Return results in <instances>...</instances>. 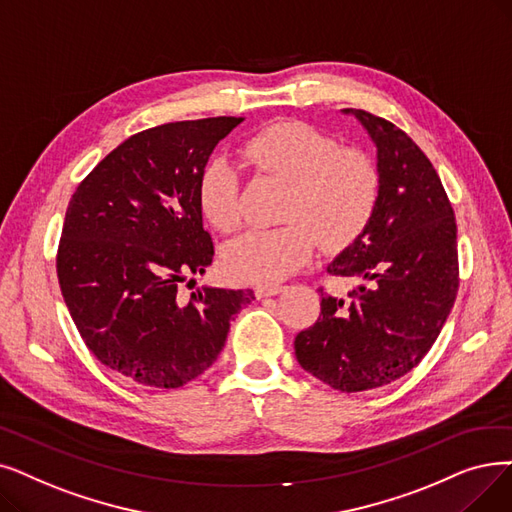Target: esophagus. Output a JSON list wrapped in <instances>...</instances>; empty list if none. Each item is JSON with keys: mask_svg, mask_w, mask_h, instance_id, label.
Masks as SVG:
<instances>
[{"mask_svg": "<svg viewBox=\"0 0 512 512\" xmlns=\"http://www.w3.org/2000/svg\"><path fill=\"white\" fill-rule=\"evenodd\" d=\"M284 291V286L280 284H257L255 286V297L257 299H263V297H272V295H278Z\"/></svg>", "mask_w": 512, "mask_h": 512, "instance_id": "esophagus-1", "label": "esophagus"}]
</instances>
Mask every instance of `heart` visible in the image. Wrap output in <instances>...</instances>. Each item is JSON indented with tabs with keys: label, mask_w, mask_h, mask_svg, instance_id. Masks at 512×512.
<instances>
[{
	"label": "heart",
	"mask_w": 512,
	"mask_h": 512,
	"mask_svg": "<svg viewBox=\"0 0 512 512\" xmlns=\"http://www.w3.org/2000/svg\"><path fill=\"white\" fill-rule=\"evenodd\" d=\"M242 157L257 173L286 182L278 228L249 230L232 240L224 265L242 282L272 284L314 257L318 240L341 249L358 238L381 198V171L358 146H341L330 133L303 121H276L244 142ZM198 207L219 232L240 226V169L211 159L198 175Z\"/></svg>",
	"instance_id": "obj_1"
}]
</instances>
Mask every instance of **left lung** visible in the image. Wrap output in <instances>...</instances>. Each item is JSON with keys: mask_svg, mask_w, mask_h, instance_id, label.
<instances>
[{"mask_svg": "<svg viewBox=\"0 0 512 512\" xmlns=\"http://www.w3.org/2000/svg\"><path fill=\"white\" fill-rule=\"evenodd\" d=\"M379 150L381 198L370 224L328 265L358 282L347 299L320 288V318L301 330L295 355L332 389L389 385L420 364L458 293L456 217L427 154L391 121L345 108Z\"/></svg>", "mask_w": 512, "mask_h": 512, "instance_id": "obj_1", "label": "left lung"}]
</instances>
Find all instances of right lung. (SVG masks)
Returning a JSON list of instances; mask_svg holds the SVG:
<instances>
[{
  "label": "right lung",
  "instance_id": "right-lung-1",
  "mask_svg": "<svg viewBox=\"0 0 512 512\" xmlns=\"http://www.w3.org/2000/svg\"><path fill=\"white\" fill-rule=\"evenodd\" d=\"M242 117L177 121L127 138L77 186L56 255L60 291L96 358L146 387L177 389L224 349L253 291L180 284L215 249L198 207V175Z\"/></svg>",
  "mask_w": 512,
  "mask_h": 512
}]
</instances>
